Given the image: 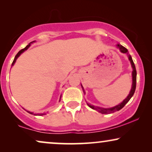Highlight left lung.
<instances>
[{
	"mask_svg": "<svg viewBox=\"0 0 152 152\" xmlns=\"http://www.w3.org/2000/svg\"><path fill=\"white\" fill-rule=\"evenodd\" d=\"M118 48L120 49V51L122 53H126V55H128V58H129V60L130 62H131V64H132V67L133 68V71H132V89H131L130 91V93L128 95V96L126 97V99H124L123 101L121 103L117 105V106H115V107H111V108H107V109H105V108H102V107H95V106H93V105H91V104H88L87 103V104L90 108L91 109L95 110V111L99 112V113H102V114H109V113H114V112L115 111H118L120 110L121 109H122L126 103L128 102L130 100V99L132 98L133 95H134V93H135V90H136V75H137V73H136V67H135V65H134V61H133V59L132 57H131L130 55H129V53H128V50L126 48H124V46H122V45H120V44H118ZM82 87V89H83V91L84 92V88ZM85 93V92H84Z\"/></svg>",
	"mask_w": 152,
	"mask_h": 152,
	"instance_id": "8db88e82",
	"label": "left lung"
}]
</instances>
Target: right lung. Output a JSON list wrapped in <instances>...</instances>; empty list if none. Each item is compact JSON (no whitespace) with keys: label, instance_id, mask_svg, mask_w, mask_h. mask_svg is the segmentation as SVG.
<instances>
[{"label":"right lung","instance_id":"right-lung-1","mask_svg":"<svg viewBox=\"0 0 152 152\" xmlns=\"http://www.w3.org/2000/svg\"><path fill=\"white\" fill-rule=\"evenodd\" d=\"M34 41H32V42H30V43H29V44H28V45H27V46H26V48H25L22 49V50H20L19 52H18V53L17 54H16V55L15 56V57H14V61H13V62H12V66H14V63H15V62H16V59H17V58H18V57H19V56H20V55H21V54H22L23 53L24 51H26L27 49H28V48L30 46V44H31V43H33V42H34ZM60 98H61V97H60ZM27 112H28V113H30V114H34V113H32V112H30V111H27ZM45 113H40V114H39V113H37V114H34V115H45Z\"/></svg>","mask_w":152,"mask_h":152}]
</instances>
